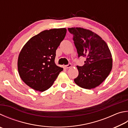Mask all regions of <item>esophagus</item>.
<instances>
[{"label": "esophagus", "instance_id": "esophagus-1", "mask_svg": "<svg viewBox=\"0 0 128 128\" xmlns=\"http://www.w3.org/2000/svg\"><path fill=\"white\" fill-rule=\"evenodd\" d=\"M72 67V64L70 63H69L68 65H66V66H65V68L66 69H68V68H70Z\"/></svg>", "mask_w": 128, "mask_h": 128}]
</instances>
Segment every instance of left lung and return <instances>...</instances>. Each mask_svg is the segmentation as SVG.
<instances>
[{
    "label": "left lung",
    "mask_w": 128,
    "mask_h": 128,
    "mask_svg": "<svg viewBox=\"0 0 128 128\" xmlns=\"http://www.w3.org/2000/svg\"><path fill=\"white\" fill-rule=\"evenodd\" d=\"M78 57L85 58L84 66H76L78 76L74 82L78 86L90 90L101 84L112 69V59L110 49L100 36L90 30L80 27L68 28Z\"/></svg>",
    "instance_id": "obj_1"
}]
</instances>
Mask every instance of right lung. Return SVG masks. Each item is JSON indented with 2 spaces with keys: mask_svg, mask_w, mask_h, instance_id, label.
<instances>
[{
  "mask_svg": "<svg viewBox=\"0 0 128 128\" xmlns=\"http://www.w3.org/2000/svg\"><path fill=\"white\" fill-rule=\"evenodd\" d=\"M66 33V28L45 30L24 46L18 58L21 80L30 87L44 92L52 87L63 68L55 63L56 50Z\"/></svg>",
  "mask_w": 128,
  "mask_h": 128,
  "instance_id": "add662e5",
  "label": "right lung"
}]
</instances>
